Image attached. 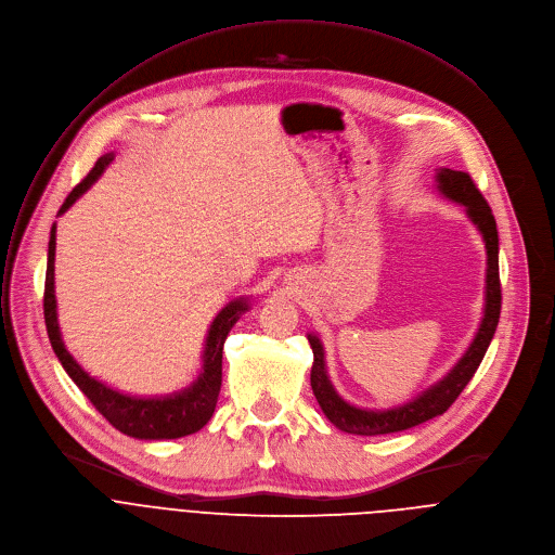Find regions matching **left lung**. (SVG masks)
<instances>
[{
  "instance_id": "8db88e82",
  "label": "left lung",
  "mask_w": 555,
  "mask_h": 555,
  "mask_svg": "<svg viewBox=\"0 0 555 555\" xmlns=\"http://www.w3.org/2000/svg\"><path fill=\"white\" fill-rule=\"evenodd\" d=\"M437 190L441 196L459 203L465 207V216L472 220V224L478 229L485 242L487 254V269H485V306L482 318L478 324V331L463 352V357L452 365V371L418 392L414 399H410L403 405H395L388 410H371V408H357L341 399L331 384V377L326 373V352L324 344L315 333H309V341L313 348V367H311V388L313 395L326 414V418L348 435L359 437H377V435H392L403 433L408 427H414L418 423H425L443 414L456 397L463 392V388L474 377L476 367L480 365L491 339H494L499 318H501V278H499V229L494 214H491L487 201L476 190L474 180L465 171L441 167L437 169Z\"/></svg>"
}]
</instances>
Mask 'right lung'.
I'll use <instances>...</instances> for the list:
<instances>
[{
  "label": "right lung",
  "mask_w": 555,
  "mask_h": 555,
  "mask_svg": "<svg viewBox=\"0 0 555 555\" xmlns=\"http://www.w3.org/2000/svg\"><path fill=\"white\" fill-rule=\"evenodd\" d=\"M114 160V154H105L96 160L90 173L68 194L66 203L61 205L59 214H66L90 188L101 178L105 167ZM54 251H56V224L50 229L48 242V267H46V291H43V318L48 328V339L56 359L64 365L68 377L77 388L90 399V403L118 429V433L141 439V441H163L180 439L198 433L214 416L220 386H222V348L229 331L235 322L251 309L246 297L231 299L224 309L214 318L205 346H203V365L198 377L178 392L160 397H137L109 388L90 373H86L81 363L68 352L64 337H61L59 318H56V295H54Z\"/></svg>",
  "instance_id": "add662e5"
}]
</instances>
